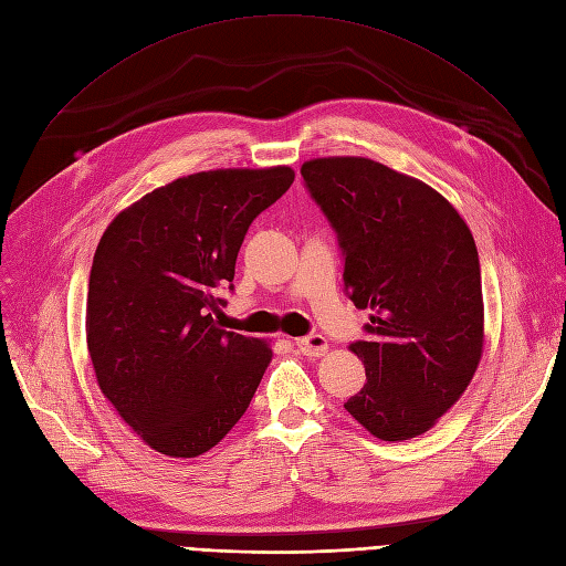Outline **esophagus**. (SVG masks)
Returning a JSON list of instances; mask_svg holds the SVG:
<instances>
[{
	"instance_id": "esophagus-1",
	"label": "esophagus",
	"mask_w": 566,
	"mask_h": 566,
	"mask_svg": "<svg viewBox=\"0 0 566 566\" xmlns=\"http://www.w3.org/2000/svg\"><path fill=\"white\" fill-rule=\"evenodd\" d=\"M296 347L303 356H326L328 352V339L324 335H310V337H301L296 339Z\"/></svg>"
}]
</instances>
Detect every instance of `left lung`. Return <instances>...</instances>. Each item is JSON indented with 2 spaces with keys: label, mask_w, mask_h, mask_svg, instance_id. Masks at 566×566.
Instances as JSON below:
<instances>
[{
  "label": "left lung",
  "mask_w": 566,
  "mask_h": 566,
  "mask_svg": "<svg viewBox=\"0 0 566 566\" xmlns=\"http://www.w3.org/2000/svg\"><path fill=\"white\" fill-rule=\"evenodd\" d=\"M301 174L337 231L344 289L370 310L352 352L365 386L344 402L377 439L428 432L470 386L483 354L476 244L430 185L367 157H318Z\"/></svg>",
  "instance_id": "left-lung-1"
}]
</instances>
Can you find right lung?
Instances as JSON below:
<instances>
[{
	"mask_svg": "<svg viewBox=\"0 0 566 566\" xmlns=\"http://www.w3.org/2000/svg\"><path fill=\"white\" fill-rule=\"evenodd\" d=\"M291 166L217 168L122 210L96 244L85 310L106 400L157 453L210 451L248 411L270 342L217 324L250 224L291 187Z\"/></svg>",
	"mask_w": 566,
	"mask_h": 566,
	"instance_id": "add662e5",
	"label": "right lung"
}]
</instances>
